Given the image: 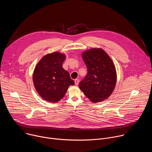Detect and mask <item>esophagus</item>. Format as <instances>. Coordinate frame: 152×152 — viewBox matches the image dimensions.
I'll list each match as a JSON object with an SVG mask.
<instances>
[{"label": "esophagus", "instance_id": "34e87169", "mask_svg": "<svg viewBox=\"0 0 152 152\" xmlns=\"http://www.w3.org/2000/svg\"><path fill=\"white\" fill-rule=\"evenodd\" d=\"M79 80L78 79H76L75 80V83L76 85H77L79 84Z\"/></svg>", "mask_w": 152, "mask_h": 152}]
</instances>
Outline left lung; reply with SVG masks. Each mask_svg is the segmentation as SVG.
<instances>
[{
	"instance_id": "left-lung-1",
	"label": "left lung",
	"mask_w": 152,
	"mask_h": 152,
	"mask_svg": "<svg viewBox=\"0 0 152 152\" xmlns=\"http://www.w3.org/2000/svg\"><path fill=\"white\" fill-rule=\"evenodd\" d=\"M81 55L88 73L80 82L79 88L91 102H103L111 95L115 87V65L110 56L101 48L85 50Z\"/></svg>"
}]
</instances>
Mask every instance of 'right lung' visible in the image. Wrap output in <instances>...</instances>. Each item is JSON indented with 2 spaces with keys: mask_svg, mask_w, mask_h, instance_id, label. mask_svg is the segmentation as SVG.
Returning <instances> with one entry per match:
<instances>
[{
  "mask_svg": "<svg viewBox=\"0 0 152 152\" xmlns=\"http://www.w3.org/2000/svg\"><path fill=\"white\" fill-rule=\"evenodd\" d=\"M66 55L59 52L46 54L37 63L32 75L35 88L46 101L56 103L66 94L75 82L62 68Z\"/></svg>",
  "mask_w": 152,
  "mask_h": 152,
  "instance_id": "right-lung-1",
  "label": "right lung"
}]
</instances>
